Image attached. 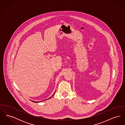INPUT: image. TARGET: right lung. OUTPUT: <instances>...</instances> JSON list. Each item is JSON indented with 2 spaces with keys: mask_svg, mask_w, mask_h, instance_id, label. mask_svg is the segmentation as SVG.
<instances>
[{
  "mask_svg": "<svg viewBox=\"0 0 125 125\" xmlns=\"http://www.w3.org/2000/svg\"><path fill=\"white\" fill-rule=\"evenodd\" d=\"M51 98V97H50V98ZM33 102H34V103H36V102H36V101H33Z\"/></svg>",
  "mask_w": 125,
  "mask_h": 125,
  "instance_id": "right-lung-1",
  "label": "right lung"
}]
</instances>
